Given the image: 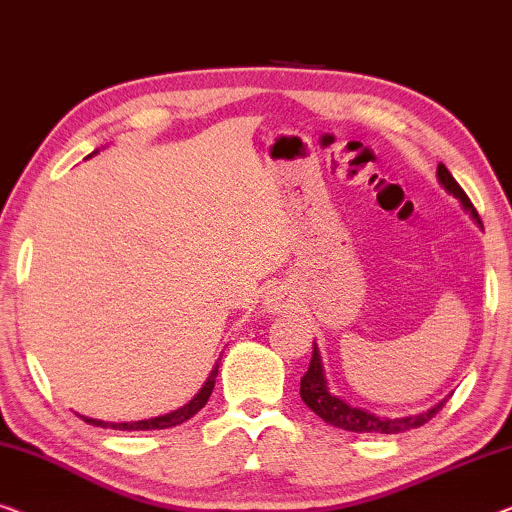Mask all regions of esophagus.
I'll use <instances>...</instances> for the list:
<instances>
[{
  "instance_id": "34e87169",
  "label": "esophagus",
  "mask_w": 512,
  "mask_h": 512,
  "mask_svg": "<svg viewBox=\"0 0 512 512\" xmlns=\"http://www.w3.org/2000/svg\"><path fill=\"white\" fill-rule=\"evenodd\" d=\"M290 304H292L290 294H287L283 287H280V290L269 292V297H266V311L269 313H283L290 308Z\"/></svg>"
}]
</instances>
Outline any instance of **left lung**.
Segmentation results:
<instances>
[{
  "label": "left lung",
  "instance_id": "8db88e82",
  "mask_svg": "<svg viewBox=\"0 0 512 512\" xmlns=\"http://www.w3.org/2000/svg\"><path fill=\"white\" fill-rule=\"evenodd\" d=\"M438 183H441L448 194L459 199L464 211H469L471 218L480 225V215L475 211L471 199L466 197V192L459 187V183L452 178V174L445 169V164H438L436 169ZM482 227V225H480ZM301 399L308 408L313 410L315 415L322 417L331 427L345 429V431H355V434H399V431H408V429H417L422 427L424 422H429L438 410L445 406L443 399L441 403H436L434 408H429L427 413L420 415H410V417H380L376 413H369V410H362L357 406H350L348 401H343L341 397L329 392L327 387V378H325V369H322V359H320V350L313 341V357H311V366L301 378Z\"/></svg>",
  "mask_w": 512,
  "mask_h": 512
}]
</instances>
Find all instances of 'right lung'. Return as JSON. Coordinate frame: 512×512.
Returning <instances> with one entry per match:
<instances>
[{
    "instance_id": "obj_1",
    "label": "right lung",
    "mask_w": 512,
    "mask_h": 512,
    "mask_svg": "<svg viewBox=\"0 0 512 512\" xmlns=\"http://www.w3.org/2000/svg\"><path fill=\"white\" fill-rule=\"evenodd\" d=\"M97 153V150H95ZM92 153V155H95ZM218 366H213L211 376L206 378V383L201 390L197 392V397H194L190 403H185L183 408L178 410H171L167 415H160V417H150V420H139V422H104V420H95V417H83L88 424H95V427H104V429H120V431H148V429H169V427H176V424H183L190 420L192 415H197L201 408L206 406L208 397H211L213 387H215V378H218Z\"/></svg>"
}]
</instances>
